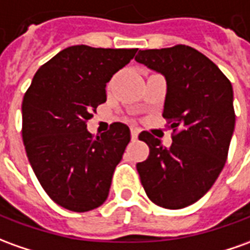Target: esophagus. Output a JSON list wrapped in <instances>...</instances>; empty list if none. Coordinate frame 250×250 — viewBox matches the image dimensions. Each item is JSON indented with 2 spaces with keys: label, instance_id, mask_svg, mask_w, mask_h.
Masks as SVG:
<instances>
[{
  "label": "esophagus",
  "instance_id": "esophagus-1",
  "mask_svg": "<svg viewBox=\"0 0 250 250\" xmlns=\"http://www.w3.org/2000/svg\"><path fill=\"white\" fill-rule=\"evenodd\" d=\"M139 133H140V130H139L137 128H130V135H132V139H133V140L137 139Z\"/></svg>",
  "mask_w": 250,
  "mask_h": 250
}]
</instances>
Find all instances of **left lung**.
Wrapping results in <instances>:
<instances>
[{
    "label": "left lung",
    "mask_w": 250,
    "mask_h": 250,
    "mask_svg": "<svg viewBox=\"0 0 250 250\" xmlns=\"http://www.w3.org/2000/svg\"><path fill=\"white\" fill-rule=\"evenodd\" d=\"M137 62L165 76L167 92L163 118L173 143L142 132L149 155L137 163L148 199L168 209L188 207L214 185L227 159L235 125L233 87L209 58L193 47L139 50Z\"/></svg>",
    "instance_id": "8db88e82"
}]
</instances>
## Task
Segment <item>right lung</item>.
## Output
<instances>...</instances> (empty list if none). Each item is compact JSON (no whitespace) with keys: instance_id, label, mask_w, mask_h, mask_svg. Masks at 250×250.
Masks as SVG:
<instances>
[{"instance_id":"right-lung-1","label":"right lung","mask_w":250,"mask_h":250,"mask_svg":"<svg viewBox=\"0 0 250 250\" xmlns=\"http://www.w3.org/2000/svg\"><path fill=\"white\" fill-rule=\"evenodd\" d=\"M137 49L70 46L42 65L21 104L23 142L44 192L58 206L87 212L106 201L130 130L114 122L101 136L87 121L106 102V84Z\"/></svg>"}]
</instances>
